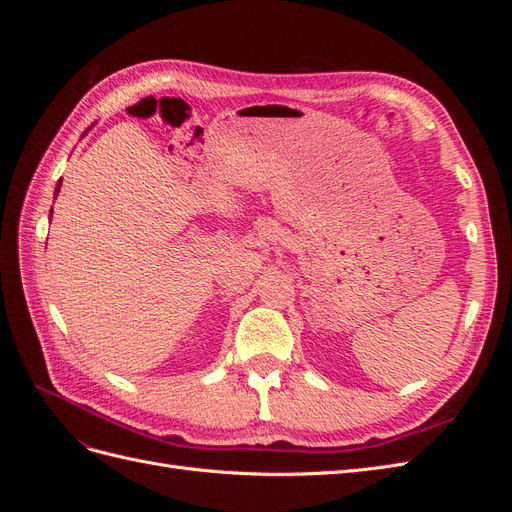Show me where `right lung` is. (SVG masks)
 Listing matches in <instances>:
<instances>
[{
    "label": "right lung",
    "mask_w": 512,
    "mask_h": 512,
    "mask_svg": "<svg viewBox=\"0 0 512 512\" xmlns=\"http://www.w3.org/2000/svg\"><path fill=\"white\" fill-rule=\"evenodd\" d=\"M59 185H61V181H59ZM59 185H57V190H55V194H57V192H59Z\"/></svg>",
    "instance_id": "add662e5"
}]
</instances>
